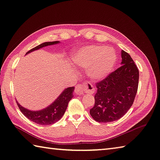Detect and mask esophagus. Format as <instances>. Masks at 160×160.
<instances>
[{
  "label": "esophagus",
  "mask_w": 160,
  "mask_h": 160,
  "mask_svg": "<svg viewBox=\"0 0 160 160\" xmlns=\"http://www.w3.org/2000/svg\"><path fill=\"white\" fill-rule=\"evenodd\" d=\"M84 91L88 92L89 94H92L95 92V88L92 84H85V85H77L75 88L74 92L77 95H82Z\"/></svg>",
  "instance_id": "obj_1"
}]
</instances>
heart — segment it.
<instances>
[{
    "mask_svg": "<svg viewBox=\"0 0 160 160\" xmlns=\"http://www.w3.org/2000/svg\"><path fill=\"white\" fill-rule=\"evenodd\" d=\"M74 61L87 68V74L92 80H101L112 71L117 61L113 49L104 46L88 45L74 54Z\"/></svg>",
    "mask_w": 160,
    "mask_h": 160,
    "instance_id": "heart-1",
    "label": "heart"
}]
</instances>
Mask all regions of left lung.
I'll use <instances>...</instances> for the list:
<instances>
[{
    "label": "left lung",
    "instance_id": "1",
    "mask_svg": "<svg viewBox=\"0 0 160 160\" xmlns=\"http://www.w3.org/2000/svg\"><path fill=\"white\" fill-rule=\"evenodd\" d=\"M121 58V66L96 83L95 104L90 109V114L97 122L118 120L133 104L139 72L129 53L122 50Z\"/></svg>",
    "mask_w": 160,
    "mask_h": 160
}]
</instances>
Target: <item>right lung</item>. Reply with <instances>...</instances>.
<instances>
[{
	"mask_svg": "<svg viewBox=\"0 0 160 160\" xmlns=\"http://www.w3.org/2000/svg\"><path fill=\"white\" fill-rule=\"evenodd\" d=\"M60 43L59 41L54 42H44L38 46L35 47L33 49L28 51L26 54L34 52L35 50H38L44 47L49 46V45L56 44ZM74 87H70V88H65L59 95V97L54 101L52 104L47 108L40 111H31L27 108L23 107L19 104L17 101L18 107H19L20 111L26 118L40 125H52L61 118L62 116L64 115L68 107V105L70 99L73 98V91Z\"/></svg>",
	"mask_w": 160,
	"mask_h": 160,
	"instance_id": "obj_1",
	"label": "right lung"
}]
</instances>
